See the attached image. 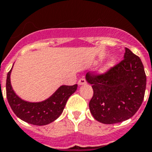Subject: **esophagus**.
<instances>
[{
	"label": "esophagus",
	"mask_w": 152,
	"mask_h": 152,
	"mask_svg": "<svg viewBox=\"0 0 152 152\" xmlns=\"http://www.w3.org/2000/svg\"><path fill=\"white\" fill-rule=\"evenodd\" d=\"M87 83V81H86V80H85L84 78H81L78 81V84L79 86H81V85H84Z\"/></svg>",
	"instance_id": "obj_1"
}]
</instances>
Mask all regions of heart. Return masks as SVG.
Masks as SVG:
<instances>
[{"label":"heart","instance_id":"b5f03b06","mask_svg":"<svg viewBox=\"0 0 152 152\" xmlns=\"http://www.w3.org/2000/svg\"><path fill=\"white\" fill-rule=\"evenodd\" d=\"M114 65H115L114 61H108V62H107V63L104 64V65H103L102 68H101V72H107V71H108V70L110 69L111 68L113 67V66H114Z\"/></svg>","mask_w":152,"mask_h":152}]
</instances>
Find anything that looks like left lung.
Masks as SVG:
<instances>
[{"label":"left lung","mask_w":152,"mask_h":152,"mask_svg":"<svg viewBox=\"0 0 152 152\" xmlns=\"http://www.w3.org/2000/svg\"><path fill=\"white\" fill-rule=\"evenodd\" d=\"M124 59L102 75L87 72L94 95L89 108L93 117L104 124L127 120L142 104L146 75L140 58L125 48Z\"/></svg>","instance_id":"left-lung-1"}]
</instances>
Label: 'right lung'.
Returning <instances> with one entry per match:
<instances>
[{
	"label": "right lung",
	"instance_id": "obj_1",
	"mask_svg": "<svg viewBox=\"0 0 152 152\" xmlns=\"http://www.w3.org/2000/svg\"><path fill=\"white\" fill-rule=\"evenodd\" d=\"M10 70L6 80L7 99L16 116L28 123L37 126L48 125L58 118L63 112L68 99L76 91L77 84L62 85L48 99L40 102H29L18 97L11 84Z\"/></svg>",
	"mask_w": 152,
	"mask_h": 152
}]
</instances>
